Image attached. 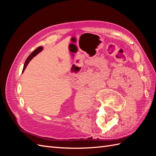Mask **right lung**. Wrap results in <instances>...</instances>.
<instances>
[{
	"mask_svg": "<svg viewBox=\"0 0 156 156\" xmlns=\"http://www.w3.org/2000/svg\"><path fill=\"white\" fill-rule=\"evenodd\" d=\"M43 49H44V48L42 47V46H40V47H39V48H37V49H35V50L34 51H33L31 54L29 55V57L27 58V59H26V61H25V64H24V66H23V72H24V70L25 69V68H26V67H27V66L28 65V64L29 63V62H30L31 59H33V58L34 57H35V56L37 55V54H38L39 52L40 51H41L42 50H43Z\"/></svg>",
	"mask_w": 156,
	"mask_h": 156,
	"instance_id": "obj_1",
	"label": "right lung"
}]
</instances>
